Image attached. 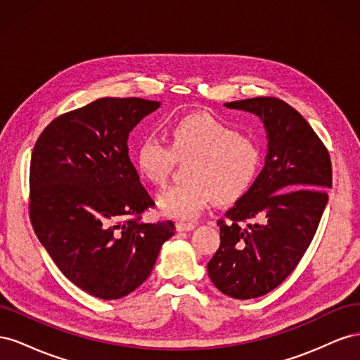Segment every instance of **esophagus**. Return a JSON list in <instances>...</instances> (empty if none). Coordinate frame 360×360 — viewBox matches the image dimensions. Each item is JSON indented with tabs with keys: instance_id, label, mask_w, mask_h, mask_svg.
I'll list each match as a JSON object with an SVG mask.
<instances>
[{
	"instance_id": "obj_1",
	"label": "esophagus",
	"mask_w": 360,
	"mask_h": 360,
	"mask_svg": "<svg viewBox=\"0 0 360 360\" xmlns=\"http://www.w3.org/2000/svg\"><path fill=\"white\" fill-rule=\"evenodd\" d=\"M176 228H177V231H191L195 228V224L188 222V221H179V222H176Z\"/></svg>"
}]
</instances>
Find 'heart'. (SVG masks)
<instances>
[{
	"instance_id": "heart-1",
	"label": "heart",
	"mask_w": 360,
	"mask_h": 360,
	"mask_svg": "<svg viewBox=\"0 0 360 360\" xmlns=\"http://www.w3.org/2000/svg\"><path fill=\"white\" fill-rule=\"evenodd\" d=\"M167 143L147 136L141 141L135 163L141 176L163 188L177 165L186 162L188 180L159 197L163 214L180 219L197 216L213 198L236 202L249 192L259 172L261 151L252 138L205 112L177 118L167 129Z\"/></svg>"
}]
</instances>
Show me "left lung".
Returning a JSON list of instances; mask_svg holds the SVG:
<instances>
[{
	"instance_id": "1",
	"label": "left lung",
	"mask_w": 360,
	"mask_h": 360,
	"mask_svg": "<svg viewBox=\"0 0 360 360\" xmlns=\"http://www.w3.org/2000/svg\"><path fill=\"white\" fill-rule=\"evenodd\" d=\"M225 106L261 117L269 136L266 165L217 221L221 245L207 264L217 290L245 300L275 290L300 263L329 200L332 162L307 120L278 97Z\"/></svg>"
}]
</instances>
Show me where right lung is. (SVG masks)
I'll return each mask as SVG.
<instances>
[{"label":"right lung","instance_id":"right-lung-1","mask_svg":"<svg viewBox=\"0 0 360 360\" xmlns=\"http://www.w3.org/2000/svg\"><path fill=\"white\" fill-rule=\"evenodd\" d=\"M160 102L102 97L58 115L30 163V221L53 263L76 287L103 300L148 278L171 221L144 224L155 205L129 159L127 138Z\"/></svg>","mask_w":360,"mask_h":360}]
</instances>
